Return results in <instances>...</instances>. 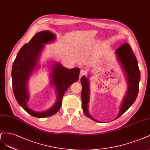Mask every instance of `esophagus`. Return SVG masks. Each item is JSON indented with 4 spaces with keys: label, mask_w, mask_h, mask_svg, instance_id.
Segmentation results:
<instances>
[{
    "label": "esophagus",
    "mask_w": 150,
    "mask_h": 150,
    "mask_svg": "<svg viewBox=\"0 0 150 150\" xmlns=\"http://www.w3.org/2000/svg\"><path fill=\"white\" fill-rule=\"evenodd\" d=\"M86 74V71L85 70H83V69H81L80 70V78H81V76L85 75Z\"/></svg>",
    "instance_id": "esophagus-1"
}]
</instances>
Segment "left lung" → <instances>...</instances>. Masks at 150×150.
<instances>
[{"instance_id": "left-lung-1", "label": "left lung", "mask_w": 150, "mask_h": 150, "mask_svg": "<svg viewBox=\"0 0 150 150\" xmlns=\"http://www.w3.org/2000/svg\"><path fill=\"white\" fill-rule=\"evenodd\" d=\"M118 61L125 71L128 83V91L121 106L119 114L117 118L122 115L133 104L136 100L139 91V83L140 80V71L138 65L137 58L133 54L131 47L127 43H125L118 47L115 52ZM82 85L81 100L83 113L88 118L95 122V120L88 112V103L89 101V81L86 76H83L81 79Z\"/></svg>"}]
</instances>
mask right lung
Segmentation results:
<instances>
[{
  "label": "right lung",
  "mask_w": 150,
  "mask_h": 150,
  "mask_svg": "<svg viewBox=\"0 0 150 150\" xmlns=\"http://www.w3.org/2000/svg\"><path fill=\"white\" fill-rule=\"evenodd\" d=\"M55 38L54 33L49 30L37 33L29 42L21 48L12 65V88L15 97L24 110L37 118H46L55 114L61 107L62 98L66 91L79 78V68L69 69L59 63H55L52 66L51 82L55 85L57 91V100L55 104L43 112H36L27 107V102L29 97L27 90L28 80L37 65L44 44L53 42Z\"/></svg>",
  "instance_id": "obj_1"
}]
</instances>
